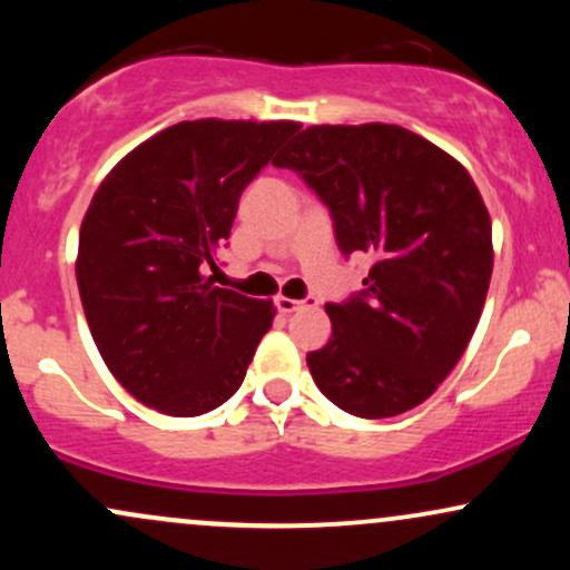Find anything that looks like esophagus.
I'll return each instance as SVG.
<instances>
[{"label":"esophagus","instance_id":"1","mask_svg":"<svg viewBox=\"0 0 570 570\" xmlns=\"http://www.w3.org/2000/svg\"><path fill=\"white\" fill-rule=\"evenodd\" d=\"M307 305H316V299L313 297H307V299H289V297H276V307H278V313H294V311H299V307H307Z\"/></svg>","mask_w":570,"mask_h":570}]
</instances>
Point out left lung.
Returning a JSON list of instances; mask_svg holds the SVG:
<instances>
[{
    "label": "left lung",
    "instance_id": "obj_1",
    "mask_svg": "<svg viewBox=\"0 0 570 570\" xmlns=\"http://www.w3.org/2000/svg\"><path fill=\"white\" fill-rule=\"evenodd\" d=\"M330 208L340 252L370 254L364 289L330 303L307 353L322 394L356 417L402 415L466 351L493 273V227L466 168L402 126H311L278 155Z\"/></svg>",
    "mask_w": 570,
    "mask_h": 570
}]
</instances>
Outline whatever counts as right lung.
I'll return each instance as SVG.
<instances>
[{
  "label": "right lung",
  "mask_w": 570,
  "mask_h": 570,
  "mask_svg": "<svg viewBox=\"0 0 570 570\" xmlns=\"http://www.w3.org/2000/svg\"><path fill=\"white\" fill-rule=\"evenodd\" d=\"M289 120H185L128 153L80 227L77 286L117 383L147 407L193 417L240 389L273 299L214 286L240 193L297 130Z\"/></svg>",
  "instance_id": "1"
}]
</instances>
